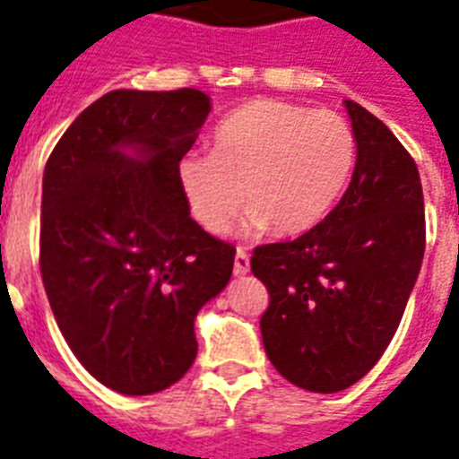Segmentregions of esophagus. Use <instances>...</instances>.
I'll use <instances>...</instances> for the list:
<instances>
[{"instance_id": "obj_1", "label": "esophagus", "mask_w": 459, "mask_h": 459, "mask_svg": "<svg viewBox=\"0 0 459 459\" xmlns=\"http://www.w3.org/2000/svg\"><path fill=\"white\" fill-rule=\"evenodd\" d=\"M248 272H251V260H248L244 248H238L237 255H234V274L244 276L248 274Z\"/></svg>"}]
</instances>
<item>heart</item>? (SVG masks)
<instances>
[{"mask_svg":"<svg viewBox=\"0 0 459 459\" xmlns=\"http://www.w3.org/2000/svg\"><path fill=\"white\" fill-rule=\"evenodd\" d=\"M357 138L333 109L255 98L237 108L213 134V152L178 164L185 204L196 225L222 234L241 208L244 234L264 225L298 234L324 218L350 183Z\"/></svg>","mask_w":459,"mask_h":459,"instance_id":"obj_1","label":"heart"}]
</instances>
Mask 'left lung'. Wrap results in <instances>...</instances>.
Segmentation results:
<instances>
[{
    "label": "left lung",
    "instance_id": "obj_1",
    "mask_svg": "<svg viewBox=\"0 0 459 459\" xmlns=\"http://www.w3.org/2000/svg\"><path fill=\"white\" fill-rule=\"evenodd\" d=\"M357 138L350 187L302 237L257 246L251 270L270 290L260 319L272 366L307 392H342L392 342L425 255L418 166L396 135L344 100Z\"/></svg>",
    "mask_w": 459,
    "mask_h": 459
}]
</instances>
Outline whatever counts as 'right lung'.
<instances>
[{"instance_id":"right-lung-1","label":"right lung","mask_w":459,"mask_h":459,"mask_svg":"<svg viewBox=\"0 0 459 459\" xmlns=\"http://www.w3.org/2000/svg\"><path fill=\"white\" fill-rule=\"evenodd\" d=\"M211 112L196 89L109 91L44 169L39 267L79 363L126 396L195 363V319L230 281L234 246L196 225L178 164Z\"/></svg>"}]
</instances>
